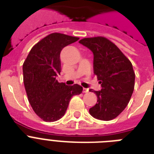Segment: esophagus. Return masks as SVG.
<instances>
[{
	"mask_svg": "<svg viewBox=\"0 0 154 154\" xmlns=\"http://www.w3.org/2000/svg\"><path fill=\"white\" fill-rule=\"evenodd\" d=\"M89 92V89L87 88H83V93H88Z\"/></svg>",
	"mask_w": 154,
	"mask_h": 154,
	"instance_id": "34e87169",
	"label": "esophagus"
}]
</instances>
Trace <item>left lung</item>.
Wrapping results in <instances>:
<instances>
[{
  "mask_svg": "<svg viewBox=\"0 0 154 154\" xmlns=\"http://www.w3.org/2000/svg\"><path fill=\"white\" fill-rule=\"evenodd\" d=\"M79 43L94 54V72L101 86L100 91L89 90L97 97L89 113L101 121L114 119L125 109L134 92L135 73L132 63L105 37L84 38Z\"/></svg>",
  "mask_w": 154,
  "mask_h": 154,
  "instance_id": "left-lung-1",
  "label": "left lung"
}]
</instances>
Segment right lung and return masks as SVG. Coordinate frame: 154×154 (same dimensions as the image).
Instances as JSON below:
<instances>
[{
	"label": "right lung",
	"mask_w": 154,
	"mask_h": 154,
	"mask_svg": "<svg viewBox=\"0 0 154 154\" xmlns=\"http://www.w3.org/2000/svg\"><path fill=\"white\" fill-rule=\"evenodd\" d=\"M79 38L54 32L40 41L30 50L23 64V80L28 100L36 114L45 122H56L65 115L70 99L82 93L75 84L59 83L60 54L64 47Z\"/></svg>",
	"instance_id": "right-lung-1"
}]
</instances>
